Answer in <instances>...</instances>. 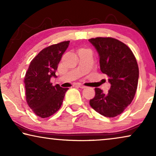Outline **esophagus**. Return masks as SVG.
Instances as JSON below:
<instances>
[{"instance_id": "1", "label": "esophagus", "mask_w": 156, "mask_h": 156, "mask_svg": "<svg viewBox=\"0 0 156 156\" xmlns=\"http://www.w3.org/2000/svg\"><path fill=\"white\" fill-rule=\"evenodd\" d=\"M76 85H77L79 87H80V88H82V89H84V88H85V87H86L84 86V85L80 84V83H78V84H76Z\"/></svg>"}]
</instances>
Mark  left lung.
Here are the masks:
<instances>
[{
    "label": "left lung",
    "mask_w": 156,
    "mask_h": 156,
    "mask_svg": "<svg viewBox=\"0 0 156 156\" xmlns=\"http://www.w3.org/2000/svg\"><path fill=\"white\" fill-rule=\"evenodd\" d=\"M99 57L100 69L108 76L107 93L95 88L89 101L91 108L106 117L120 115L133 101L138 87L139 71L136 57L129 47L112 37L89 39Z\"/></svg>",
    "instance_id": "1"
}]
</instances>
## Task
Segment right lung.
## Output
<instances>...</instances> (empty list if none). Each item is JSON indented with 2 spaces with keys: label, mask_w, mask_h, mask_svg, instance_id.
Segmentation results:
<instances>
[{
  "label": "right lung",
  "mask_w": 156,
  "mask_h": 156,
  "mask_svg": "<svg viewBox=\"0 0 156 156\" xmlns=\"http://www.w3.org/2000/svg\"><path fill=\"white\" fill-rule=\"evenodd\" d=\"M69 41L62 42L44 48L31 61L24 83L27 103L40 118H48L61 107L68 88L52 86L50 79L55 72Z\"/></svg>",
  "instance_id": "1"
}]
</instances>
